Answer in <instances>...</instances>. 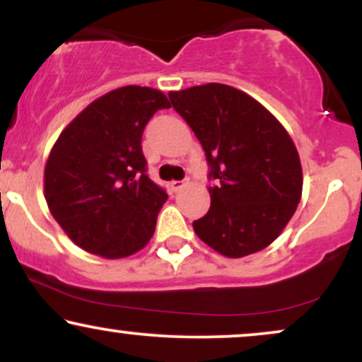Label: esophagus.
<instances>
[{"instance_id":"34e87169","label":"esophagus","mask_w":362,"mask_h":362,"mask_svg":"<svg viewBox=\"0 0 362 362\" xmlns=\"http://www.w3.org/2000/svg\"><path fill=\"white\" fill-rule=\"evenodd\" d=\"M184 185H185V182H182V180H172V182H170V189H172L173 192L180 190Z\"/></svg>"}]
</instances>
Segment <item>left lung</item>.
I'll list each match as a JSON object with an SVG mask.
<instances>
[{
  "label": "left lung",
  "mask_w": 362,
  "mask_h": 362,
  "mask_svg": "<svg viewBox=\"0 0 362 362\" xmlns=\"http://www.w3.org/2000/svg\"><path fill=\"white\" fill-rule=\"evenodd\" d=\"M206 151L211 207L195 235L230 259L264 250L301 201L300 155L284 126L250 95L221 83L170 91Z\"/></svg>",
  "instance_id": "obj_1"
}]
</instances>
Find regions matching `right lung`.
<instances>
[{
  "label": "right lung",
  "mask_w": 362,
  "mask_h": 362,
  "mask_svg": "<svg viewBox=\"0 0 362 362\" xmlns=\"http://www.w3.org/2000/svg\"><path fill=\"white\" fill-rule=\"evenodd\" d=\"M163 91L129 85L93 100L74 117L49 153L44 195L52 218L83 250L124 259L155 233L167 192L146 175L141 138Z\"/></svg>",
  "instance_id": "obj_1"
}]
</instances>
